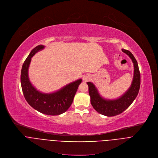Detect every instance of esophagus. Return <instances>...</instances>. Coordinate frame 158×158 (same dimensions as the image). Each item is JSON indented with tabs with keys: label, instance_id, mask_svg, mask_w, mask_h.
<instances>
[{
	"label": "esophagus",
	"instance_id": "1",
	"mask_svg": "<svg viewBox=\"0 0 158 158\" xmlns=\"http://www.w3.org/2000/svg\"><path fill=\"white\" fill-rule=\"evenodd\" d=\"M82 79H83V80L85 81H88L90 79V76L89 75H85V76H83Z\"/></svg>",
	"mask_w": 158,
	"mask_h": 158
}]
</instances>
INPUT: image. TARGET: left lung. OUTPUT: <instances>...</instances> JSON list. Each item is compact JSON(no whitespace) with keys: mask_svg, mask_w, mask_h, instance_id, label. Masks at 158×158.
Returning a JSON list of instances; mask_svg holds the SVG:
<instances>
[{"mask_svg":"<svg viewBox=\"0 0 158 158\" xmlns=\"http://www.w3.org/2000/svg\"><path fill=\"white\" fill-rule=\"evenodd\" d=\"M122 51L127 54L131 60L133 64V77L131 86L121 97L115 99H107L100 95L98 89L91 82H88L89 94L93 107L98 113L111 117L121 114L136 98L140 86V73L139 65L135 58L128 50L122 49Z\"/></svg>","mask_w":158,"mask_h":158,"instance_id":"8db88e82","label":"left lung"}]
</instances>
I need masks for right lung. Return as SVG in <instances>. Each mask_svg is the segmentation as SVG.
Returning a JSON list of instances; mask_svg holds the SVG:
<instances>
[{
    "mask_svg": "<svg viewBox=\"0 0 158 158\" xmlns=\"http://www.w3.org/2000/svg\"><path fill=\"white\" fill-rule=\"evenodd\" d=\"M44 48L40 44L30 52L21 71V85L25 100L31 107L44 114L58 115L66 112L70 107L82 79L70 82L52 93H46L37 90L30 81L28 69L31 58Z\"/></svg>",
    "mask_w": 158,
    "mask_h": 158,
    "instance_id": "1",
    "label": "right lung"
}]
</instances>
